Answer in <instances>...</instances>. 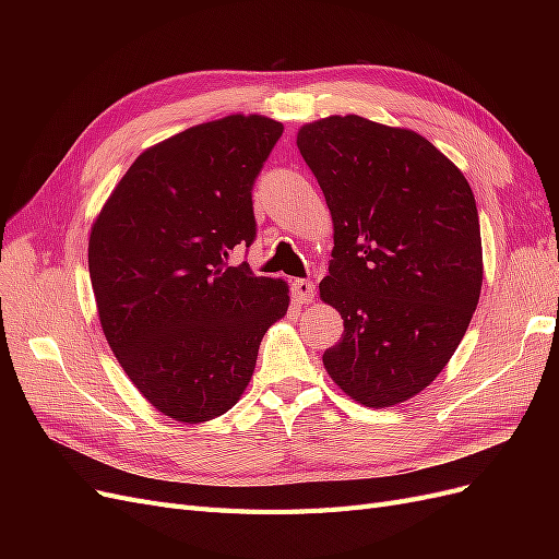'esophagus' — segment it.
Listing matches in <instances>:
<instances>
[{"label": "esophagus", "instance_id": "1", "mask_svg": "<svg viewBox=\"0 0 559 559\" xmlns=\"http://www.w3.org/2000/svg\"><path fill=\"white\" fill-rule=\"evenodd\" d=\"M292 292H294V298L300 302V306H306V302H312L314 298V282L310 280H296L292 284Z\"/></svg>", "mask_w": 559, "mask_h": 559}]
</instances>
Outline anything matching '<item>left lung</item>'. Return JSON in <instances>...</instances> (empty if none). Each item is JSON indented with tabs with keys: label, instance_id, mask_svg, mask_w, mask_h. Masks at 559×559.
<instances>
[{
	"label": "left lung",
	"instance_id": "obj_1",
	"mask_svg": "<svg viewBox=\"0 0 559 559\" xmlns=\"http://www.w3.org/2000/svg\"><path fill=\"white\" fill-rule=\"evenodd\" d=\"M300 156L324 191L333 253L319 296L345 319L324 368L366 408L413 399L448 366L483 286L480 222L448 156L357 114L306 123Z\"/></svg>",
	"mask_w": 559,
	"mask_h": 559
}]
</instances>
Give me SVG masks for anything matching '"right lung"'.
Returning a JSON list of instances; mask_svg holds the SVG:
<instances>
[{
    "mask_svg": "<svg viewBox=\"0 0 559 559\" xmlns=\"http://www.w3.org/2000/svg\"><path fill=\"white\" fill-rule=\"evenodd\" d=\"M284 126L259 114L200 123L146 148L91 228L99 324L140 394L177 421L240 401L289 286L230 251L257 238L251 189Z\"/></svg>",
    "mask_w": 559,
    "mask_h": 559,
    "instance_id": "add662e5",
    "label": "right lung"
}]
</instances>
